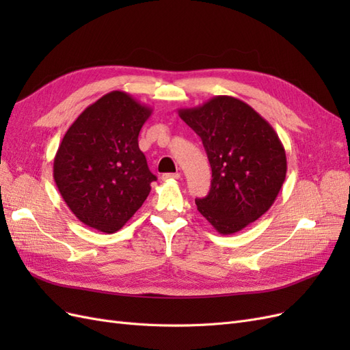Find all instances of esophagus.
<instances>
[{
	"instance_id": "esophagus-1",
	"label": "esophagus",
	"mask_w": 350,
	"mask_h": 350,
	"mask_svg": "<svg viewBox=\"0 0 350 350\" xmlns=\"http://www.w3.org/2000/svg\"><path fill=\"white\" fill-rule=\"evenodd\" d=\"M179 178H181V174H179V172H175V174H163V175H162L163 181H169V179H179Z\"/></svg>"
}]
</instances>
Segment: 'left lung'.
<instances>
[{"label": "left lung", "mask_w": 350, "mask_h": 350, "mask_svg": "<svg viewBox=\"0 0 350 350\" xmlns=\"http://www.w3.org/2000/svg\"><path fill=\"white\" fill-rule=\"evenodd\" d=\"M178 115L200 135L211 166V188L196 200L197 210L221 235L247 228L273 206L284 183L288 162L278 133L234 96H215Z\"/></svg>", "instance_id": "left-lung-1"}]
</instances>
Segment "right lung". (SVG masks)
Here are the masks:
<instances>
[{
  "mask_svg": "<svg viewBox=\"0 0 350 350\" xmlns=\"http://www.w3.org/2000/svg\"><path fill=\"white\" fill-rule=\"evenodd\" d=\"M153 109L122 90L89 105L61 140L54 181L84 225L113 234L142 207L156 176L139 149V133Z\"/></svg>",
  "mask_w": 350,
  "mask_h": 350,
  "instance_id": "add662e5",
  "label": "right lung"
}]
</instances>
